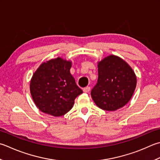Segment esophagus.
Returning a JSON list of instances; mask_svg holds the SVG:
<instances>
[{
  "mask_svg": "<svg viewBox=\"0 0 160 160\" xmlns=\"http://www.w3.org/2000/svg\"><path fill=\"white\" fill-rule=\"evenodd\" d=\"M90 89H91V88L89 87H86L83 89V92L85 93H89L90 92Z\"/></svg>",
  "mask_w": 160,
  "mask_h": 160,
  "instance_id": "1",
  "label": "esophagus"
}]
</instances>
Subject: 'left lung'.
Here are the masks:
<instances>
[{
    "mask_svg": "<svg viewBox=\"0 0 160 160\" xmlns=\"http://www.w3.org/2000/svg\"><path fill=\"white\" fill-rule=\"evenodd\" d=\"M98 82L92 90L93 101L99 108L115 111L130 101L137 86L132 68L123 59L110 55L98 62Z\"/></svg>",
    "mask_w": 160,
    "mask_h": 160,
    "instance_id": "1",
    "label": "left lung"
}]
</instances>
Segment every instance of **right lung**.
I'll use <instances>...</instances> for the list:
<instances>
[{
    "instance_id": "right-lung-1",
    "label": "right lung",
    "mask_w": 160,
    "mask_h": 160,
    "mask_svg": "<svg viewBox=\"0 0 160 160\" xmlns=\"http://www.w3.org/2000/svg\"><path fill=\"white\" fill-rule=\"evenodd\" d=\"M71 60L58 57L43 62L31 78L30 93L43 113L61 117L72 109L82 91L70 73Z\"/></svg>"
}]
</instances>
